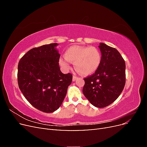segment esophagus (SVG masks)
<instances>
[{
  "instance_id": "obj_1",
  "label": "esophagus",
  "mask_w": 147,
  "mask_h": 147,
  "mask_svg": "<svg viewBox=\"0 0 147 147\" xmlns=\"http://www.w3.org/2000/svg\"><path fill=\"white\" fill-rule=\"evenodd\" d=\"M78 78V77H77V76H74L73 77V78H72V80H73V81L74 82H75V80H76Z\"/></svg>"
}]
</instances>
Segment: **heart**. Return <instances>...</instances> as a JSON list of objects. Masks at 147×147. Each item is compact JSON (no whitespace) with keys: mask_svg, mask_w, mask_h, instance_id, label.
Wrapping results in <instances>:
<instances>
[{"mask_svg":"<svg viewBox=\"0 0 147 147\" xmlns=\"http://www.w3.org/2000/svg\"><path fill=\"white\" fill-rule=\"evenodd\" d=\"M65 57L59 60L61 65L65 70L70 67V62L74 63L75 67L84 75H89L99 68L101 62V55L99 50L94 47L72 46L67 50Z\"/></svg>","mask_w":147,"mask_h":147,"instance_id":"obj_1","label":"heart"}]
</instances>
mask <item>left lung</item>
Returning <instances> with one entry per match:
<instances>
[{
  "mask_svg": "<svg viewBox=\"0 0 147 147\" xmlns=\"http://www.w3.org/2000/svg\"><path fill=\"white\" fill-rule=\"evenodd\" d=\"M101 62L94 74L84 78L83 93L96 107L112 104L121 94L126 83L125 61L116 48L100 43Z\"/></svg>",
  "mask_w": 147,
  "mask_h": 147,
  "instance_id": "1",
  "label": "left lung"
}]
</instances>
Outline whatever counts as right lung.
<instances>
[{"mask_svg":"<svg viewBox=\"0 0 147 147\" xmlns=\"http://www.w3.org/2000/svg\"><path fill=\"white\" fill-rule=\"evenodd\" d=\"M57 45L54 43L31 49L18 66L20 90L31 105L45 113L60 107L72 81V74L60 70Z\"/></svg>","mask_w":147,"mask_h":147,"instance_id":"1","label":"right lung"}]
</instances>
